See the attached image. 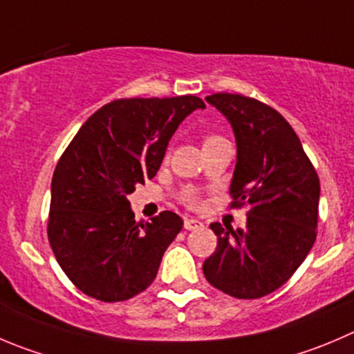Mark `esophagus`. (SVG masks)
<instances>
[{
    "label": "esophagus",
    "mask_w": 354,
    "mask_h": 354,
    "mask_svg": "<svg viewBox=\"0 0 354 354\" xmlns=\"http://www.w3.org/2000/svg\"><path fill=\"white\" fill-rule=\"evenodd\" d=\"M200 227H203V222L198 221V218H184V230L187 231H193V230H200Z\"/></svg>",
    "instance_id": "obj_1"
}]
</instances>
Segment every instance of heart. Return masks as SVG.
I'll return each instance as SVG.
<instances>
[{"label":"heart","mask_w":354,"mask_h":354,"mask_svg":"<svg viewBox=\"0 0 354 354\" xmlns=\"http://www.w3.org/2000/svg\"><path fill=\"white\" fill-rule=\"evenodd\" d=\"M217 139H221V137H217V136L205 137L203 146H205V144H208V142H214V140H217ZM184 201H186V203L189 205V207H196V205L200 203V200H198V194L194 193V191H187V193L184 194Z\"/></svg>","instance_id":"b5f03b06"}]
</instances>
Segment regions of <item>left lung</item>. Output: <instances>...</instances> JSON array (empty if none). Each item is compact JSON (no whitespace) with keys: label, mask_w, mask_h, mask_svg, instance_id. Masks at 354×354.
<instances>
[{"label":"left lung","mask_w":354,"mask_h":354,"mask_svg":"<svg viewBox=\"0 0 354 354\" xmlns=\"http://www.w3.org/2000/svg\"><path fill=\"white\" fill-rule=\"evenodd\" d=\"M236 137L231 207L248 205L245 230L210 224L217 248L203 262L210 285L236 299L278 290L313 248L319 179L297 133L278 111L252 97L214 93Z\"/></svg>","instance_id":"8db88e82"}]
</instances>
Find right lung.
Masks as SVG:
<instances>
[{"label": "right lung", "mask_w": 354, "mask_h": 354, "mask_svg": "<svg viewBox=\"0 0 354 354\" xmlns=\"http://www.w3.org/2000/svg\"><path fill=\"white\" fill-rule=\"evenodd\" d=\"M205 109L200 97L118 99L83 123L52 179L48 241L83 294L120 302L146 290L183 218L161 212L137 222L129 194L153 179L184 118Z\"/></svg>", "instance_id": "right-lung-1"}]
</instances>
